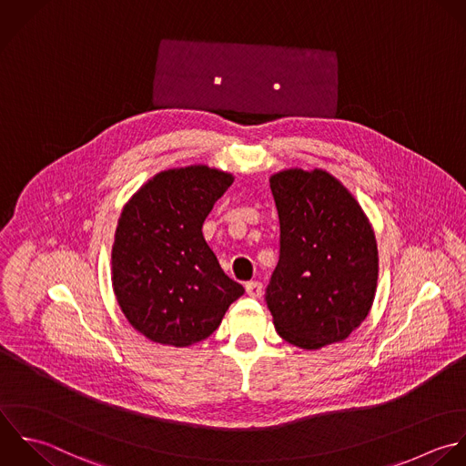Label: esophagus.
<instances>
[{
  "label": "esophagus",
  "mask_w": 466,
  "mask_h": 466,
  "mask_svg": "<svg viewBox=\"0 0 466 466\" xmlns=\"http://www.w3.org/2000/svg\"><path fill=\"white\" fill-rule=\"evenodd\" d=\"M245 289H247V294L254 299H259L263 294V285L259 281H250V283H247Z\"/></svg>",
  "instance_id": "1"
}]
</instances>
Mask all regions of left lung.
I'll return each mask as SVG.
<instances>
[{
	"label": "left lung",
	"mask_w": 466,
	"mask_h": 466,
	"mask_svg": "<svg viewBox=\"0 0 466 466\" xmlns=\"http://www.w3.org/2000/svg\"><path fill=\"white\" fill-rule=\"evenodd\" d=\"M279 261L267 289L278 334L303 350L345 341L369 316L380 274L372 223L352 192L323 168L270 176Z\"/></svg>",
	"instance_id": "obj_1"
}]
</instances>
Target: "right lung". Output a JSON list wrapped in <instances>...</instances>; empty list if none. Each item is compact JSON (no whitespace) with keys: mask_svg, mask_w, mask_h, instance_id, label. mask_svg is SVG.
<instances>
[{"mask_svg":"<svg viewBox=\"0 0 466 466\" xmlns=\"http://www.w3.org/2000/svg\"><path fill=\"white\" fill-rule=\"evenodd\" d=\"M234 176L188 165L157 172L125 203L112 243V289L147 339L185 349L214 334L245 294L203 238V221Z\"/></svg>","mask_w":466,"mask_h":466,"instance_id":"obj_1","label":"right lung"}]
</instances>
